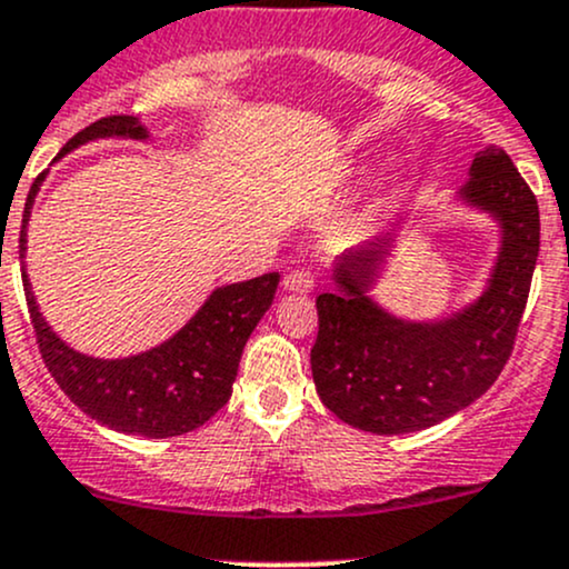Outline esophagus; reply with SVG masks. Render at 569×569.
I'll use <instances>...</instances> for the list:
<instances>
[{"label":"esophagus","instance_id":"obj_1","mask_svg":"<svg viewBox=\"0 0 569 569\" xmlns=\"http://www.w3.org/2000/svg\"><path fill=\"white\" fill-rule=\"evenodd\" d=\"M283 286L289 291H299V295H305V291H313L316 278H313V272H310V270H295V272L286 274Z\"/></svg>","mask_w":569,"mask_h":569}]
</instances>
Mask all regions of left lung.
<instances>
[{
	"label": "left lung",
	"mask_w": 569,
	"mask_h": 569,
	"mask_svg": "<svg viewBox=\"0 0 569 569\" xmlns=\"http://www.w3.org/2000/svg\"><path fill=\"white\" fill-rule=\"evenodd\" d=\"M467 202L502 227L489 289L440 323H405L365 297L383 261V242L346 256L337 289L316 299L310 351L321 402L361 432L402 435L435 427L478 399L513 353L540 251L538 199L513 159L486 146L472 159Z\"/></svg>",
	"instance_id": "8db88e82"
}]
</instances>
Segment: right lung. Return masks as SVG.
I'll list each match as a JSON object with an SVG mask.
<instances>
[{"label":"right lung","instance_id":"right-lung-1","mask_svg":"<svg viewBox=\"0 0 569 569\" xmlns=\"http://www.w3.org/2000/svg\"><path fill=\"white\" fill-rule=\"evenodd\" d=\"M110 134L142 140L146 129L129 116L99 118L80 129L59 156L93 137ZM40 180L42 174L31 186L23 208L21 240H18L21 259L27 251V223ZM21 278L37 346L61 391L93 421L116 432L174 437L202 427L229 402L242 348L259 318L272 305L280 274L267 272L246 283L223 286L213 291L204 308L172 340L148 353L118 361L91 359L67 348L42 321L27 283V270H21Z\"/></svg>","mask_w":569,"mask_h":569}]
</instances>
